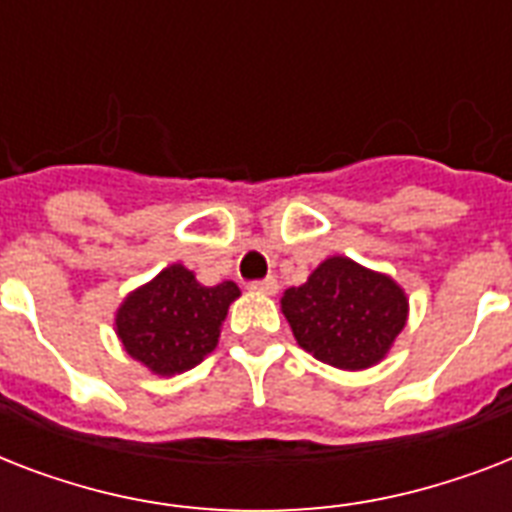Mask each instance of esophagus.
Wrapping results in <instances>:
<instances>
[{"mask_svg":"<svg viewBox=\"0 0 512 512\" xmlns=\"http://www.w3.org/2000/svg\"><path fill=\"white\" fill-rule=\"evenodd\" d=\"M249 289H252V292H263V295H276V289H279V281L273 279V276H268V279L252 281V284H249Z\"/></svg>","mask_w":512,"mask_h":512,"instance_id":"esophagus-1","label":"esophagus"}]
</instances>
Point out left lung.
I'll return each mask as SVG.
<instances>
[{
	"instance_id": "obj_1",
	"label": "left lung",
	"mask_w": 512,
	"mask_h": 512,
	"mask_svg": "<svg viewBox=\"0 0 512 512\" xmlns=\"http://www.w3.org/2000/svg\"><path fill=\"white\" fill-rule=\"evenodd\" d=\"M297 345L337 369H369L404 329L409 300L385 273L329 257L281 297Z\"/></svg>"
}]
</instances>
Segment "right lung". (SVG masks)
I'll use <instances>...</instances> for the list:
<instances>
[{
	"instance_id": "add662e5",
	"label": "right lung",
	"mask_w": 512,
	"mask_h": 512,
	"mask_svg": "<svg viewBox=\"0 0 512 512\" xmlns=\"http://www.w3.org/2000/svg\"><path fill=\"white\" fill-rule=\"evenodd\" d=\"M239 295L233 281L201 287L193 271L170 265L124 300L116 313V335L154 374L188 372L215 350L228 305Z\"/></svg>"
}]
</instances>
